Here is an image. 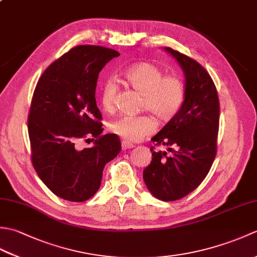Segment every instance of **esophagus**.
I'll list each match as a JSON object with an SVG mask.
<instances>
[{"instance_id": "1", "label": "esophagus", "mask_w": 257, "mask_h": 257, "mask_svg": "<svg viewBox=\"0 0 257 257\" xmlns=\"http://www.w3.org/2000/svg\"><path fill=\"white\" fill-rule=\"evenodd\" d=\"M134 147H135V146H134L133 144H130V143H128V141H125V140H123L122 143H121V149H122V150L133 149Z\"/></svg>"}]
</instances>
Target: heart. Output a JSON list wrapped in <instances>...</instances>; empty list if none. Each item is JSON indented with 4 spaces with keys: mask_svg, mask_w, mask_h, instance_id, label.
<instances>
[{
    "mask_svg": "<svg viewBox=\"0 0 257 257\" xmlns=\"http://www.w3.org/2000/svg\"><path fill=\"white\" fill-rule=\"evenodd\" d=\"M125 80L143 95V108L154 114L160 122H168L176 116L184 101L183 81L177 76L168 75L150 63H140L129 67L124 73ZM118 92V85L112 78L102 81L99 98L102 108L111 111ZM155 121L149 116H123L114 120L109 130L118 137L132 143L143 140L154 133Z\"/></svg>",
    "mask_w": 257,
    "mask_h": 257,
    "instance_id": "1",
    "label": "heart"
}]
</instances>
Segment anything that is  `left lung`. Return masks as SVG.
Returning a JSON list of instances; mask_svg holds the SVG:
<instances>
[{"label":"left lung","instance_id":"1","mask_svg":"<svg viewBox=\"0 0 257 257\" xmlns=\"http://www.w3.org/2000/svg\"><path fill=\"white\" fill-rule=\"evenodd\" d=\"M184 74V101L179 112L151 140L167 147L155 151L144 170L147 188L155 198L176 201L199 187L216 154L220 103L209 73L183 54L165 47Z\"/></svg>","mask_w":257,"mask_h":257}]
</instances>
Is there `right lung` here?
I'll return each mask as SVG.
<instances>
[{"mask_svg":"<svg viewBox=\"0 0 257 257\" xmlns=\"http://www.w3.org/2000/svg\"><path fill=\"white\" fill-rule=\"evenodd\" d=\"M119 55L102 46H76L37 81L27 122L32 162L46 187L66 201L90 199L100 187L106 163L121 150L118 136L100 135L95 98L100 70ZM85 137L97 139L90 149L78 150V140Z\"/></svg>","mask_w":257,"mask_h":257,"instance_id":"1","label":"right lung"}]
</instances>
